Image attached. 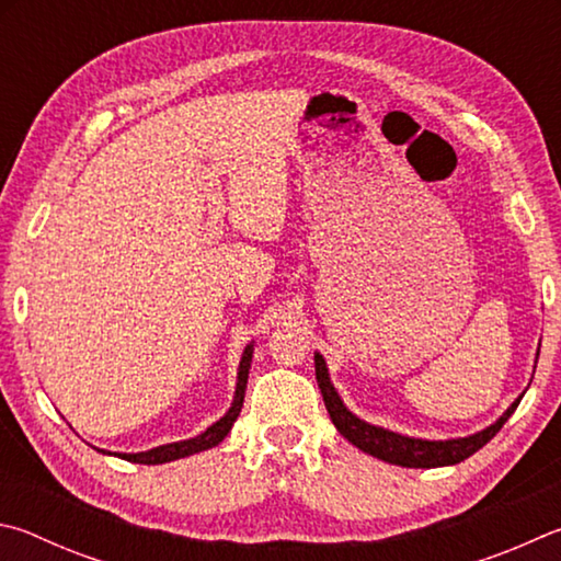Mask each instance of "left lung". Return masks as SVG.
<instances>
[{
    "instance_id": "1",
    "label": "left lung",
    "mask_w": 561,
    "mask_h": 561,
    "mask_svg": "<svg viewBox=\"0 0 561 561\" xmlns=\"http://www.w3.org/2000/svg\"><path fill=\"white\" fill-rule=\"evenodd\" d=\"M537 357H539V350H537ZM316 377L322 391V399H325L328 414L340 434L345 436L352 446L365 450V454L401 468H444V466H456L460 460L470 458L476 450L483 448L500 428H503L505 421L515 414L519 399L525 397L519 394L513 404L505 409L503 416L493 421L490 426H485L483 431H478V434H470L463 438L428 440V438L397 434V431L375 426L369 424V421L359 419L357 414H352V411L345 407V401H342V397L337 394L335 385L330 381L328 362L320 352H316Z\"/></svg>"
}]
</instances>
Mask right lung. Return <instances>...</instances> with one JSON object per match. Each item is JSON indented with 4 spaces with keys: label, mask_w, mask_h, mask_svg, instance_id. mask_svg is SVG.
<instances>
[{
    "label": "right lung",
    "mask_w": 561,
    "mask_h": 561,
    "mask_svg": "<svg viewBox=\"0 0 561 561\" xmlns=\"http://www.w3.org/2000/svg\"><path fill=\"white\" fill-rule=\"evenodd\" d=\"M251 359H253V342H249L241 355L239 362V371H236V391H233V401L226 414L214 421V424L202 431L199 436L194 438H186V440H174V444H164V446H157L150 450H140V454H111V450H103L101 454L107 456H117L123 460H130V463H142V466H160V463H170V460H180L186 456H194V454H202V450H209L214 446H219L221 440L229 436V431L233 426V421L239 419L241 414V407H243V394H245V381H249V369H251Z\"/></svg>",
    "instance_id": "obj_1"
}]
</instances>
